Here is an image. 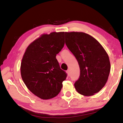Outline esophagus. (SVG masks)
<instances>
[{
	"label": "esophagus",
	"mask_w": 123,
	"mask_h": 123,
	"mask_svg": "<svg viewBox=\"0 0 123 123\" xmlns=\"http://www.w3.org/2000/svg\"><path fill=\"white\" fill-rule=\"evenodd\" d=\"M66 72H67V73L68 76H69L70 75V71H69V70H67L66 71Z\"/></svg>",
	"instance_id": "obj_1"
}]
</instances>
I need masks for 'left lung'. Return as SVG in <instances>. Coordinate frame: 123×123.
<instances>
[{"label": "left lung", "instance_id": "8db88e82", "mask_svg": "<svg viewBox=\"0 0 123 123\" xmlns=\"http://www.w3.org/2000/svg\"><path fill=\"white\" fill-rule=\"evenodd\" d=\"M66 44L78 62L80 74L74 86L85 96L94 95L106 83L111 69L109 56L92 36L84 32H65Z\"/></svg>", "mask_w": 123, "mask_h": 123}]
</instances>
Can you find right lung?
<instances>
[{"mask_svg": "<svg viewBox=\"0 0 123 123\" xmlns=\"http://www.w3.org/2000/svg\"><path fill=\"white\" fill-rule=\"evenodd\" d=\"M64 45V32L42 35L27 48L20 66L22 78L28 88L42 99L59 94L66 73L60 68L56 54Z\"/></svg>", "mask_w": 123, "mask_h": 123, "instance_id": "add662e5", "label": "right lung"}]
</instances>
